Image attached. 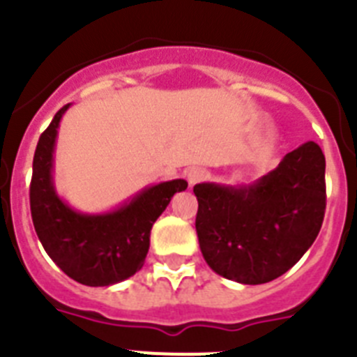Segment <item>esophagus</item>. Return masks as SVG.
Returning a JSON list of instances; mask_svg holds the SVG:
<instances>
[{"mask_svg": "<svg viewBox=\"0 0 357 357\" xmlns=\"http://www.w3.org/2000/svg\"><path fill=\"white\" fill-rule=\"evenodd\" d=\"M185 176H188L189 185L193 188L195 184H198V182H202L204 178H206L207 173H206V169H202V168H191V169H188Z\"/></svg>", "mask_w": 357, "mask_h": 357, "instance_id": "1", "label": "esophagus"}]
</instances>
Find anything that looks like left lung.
<instances>
[{"instance_id":"left-lung-1","label":"left lung","mask_w":357,"mask_h":357,"mask_svg":"<svg viewBox=\"0 0 357 357\" xmlns=\"http://www.w3.org/2000/svg\"><path fill=\"white\" fill-rule=\"evenodd\" d=\"M197 234L211 270L264 284L309 250L326 213V157L313 141L286 153L252 184L195 185Z\"/></svg>"}]
</instances>
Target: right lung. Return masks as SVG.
<instances>
[{
	"label": "right lung",
	"mask_w": 357,
	"mask_h": 357,
	"mask_svg": "<svg viewBox=\"0 0 357 357\" xmlns=\"http://www.w3.org/2000/svg\"><path fill=\"white\" fill-rule=\"evenodd\" d=\"M68 103L43 132L33 155L30 209L33 227L53 263L85 286H112L143 268L150 232L173 195L188 188L184 178L148 185L105 213H80L56 193L53 153Z\"/></svg>",
	"instance_id": "right-lung-1"
}]
</instances>
